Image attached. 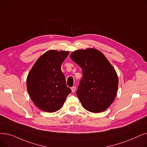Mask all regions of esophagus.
I'll return each instance as SVG.
<instances>
[{
  "label": "esophagus",
  "instance_id": "1",
  "mask_svg": "<svg viewBox=\"0 0 147 147\" xmlns=\"http://www.w3.org/2000/svg\"><path fill=\"white\" fill-rule=\"evenodd\" d=\"M71 91H72V92H75V91H76V86H73V87H71Z\"/></svg>",
  "mask_w": 147,
  "mask_h": 147
}]
</instances>
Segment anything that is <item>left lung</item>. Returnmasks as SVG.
I'll list each match as a JSON object with an SVG mask.
<instances>
[{"label":"left lung","mask_w":147,"mask_h":147,"mask_svg":"<svg viewBox=\"0 0 147 147\" xmlns=\"http://www.w3.org/2000/svg\"><path fill=\"white\" fill-rule=\"evenodd\" d=\"M70 58L82 68L83 77L76 94L83 107L93 113L106 110L118 90L115 70L104 55L94 49L74 51Z\"/></svg>","instance_id":"obj_1"}]
</instances>
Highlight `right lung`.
<instances>
[{
  "instance_id": "add662e5",
  "label": "right lung",
  "mask_w": 147,
  "mask_h": 147,
  "mask_svg": "<svg viewBox=\"0 0 147 147\" xmlns=\"http://www.w3.org/2000/svg\"><path fill=\"white\" fill-rule=\"evenodd\" d=\"M68 54V51H47L36 61L28 76V93L34 104L43 111L59 110L71 92L61 69Z\"/></svg>"
}]
</instances>
